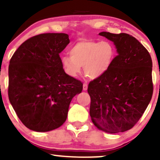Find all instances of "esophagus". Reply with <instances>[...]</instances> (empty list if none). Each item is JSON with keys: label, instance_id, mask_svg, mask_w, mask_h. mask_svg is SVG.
Here are the masks:
<instances>
[{"label": "esophagus", "instance_id": "esophagus-1", "mask_svg": "<svg viewBox=\"0 0 160 160\" xmlns=\"http://www.w3.org/2000/svg\"><path fill=\"white\" fill-rule=\"evenodd\" d=\"M88 84H85V83H84V84H83V90H84V91H86L87 90H88Z\"/></svg>", "mask_w": 160, "mask_h": 160}]
</instances>
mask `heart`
<instances>
[{"instance_id": "obj_1", "label": "heart", "mask_w": 160, "mask_h": 160, "mask_svg": "<svg viewBox=\"0 0 160 160\" xmlns=\"http://www.w3.org/2000/svg\"><path fill=\"white\" fill-rule=\"evenodd\" d=\"M70 54L60 57L62 67L67 75L77 77L84 66L86 75L91 78H98L110 69L115 58V48L108 40L99 42L82 39L72 45Z\"/></svg>"}]
</instances>
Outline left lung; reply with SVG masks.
Masks as SVG:
<instances>
[{
    "mask_svg": "<svg viewBox=\"0 0 160 160\" xmlns=\"http://www.w3.org/2000/svg\"><path fill=\"white\" fill-rule=\"evenodd\" d=\"M115 45L118 55L110 69L90 82V115L99 130L115 134L135 125L153 94L152 60L148 51L134 37L103 32Z\"/></svg>",
    "mask_w": 160,
    "mask_h": 160,
    "instance_id": "8db88e82",
    "label": "left lung"
}]
</instances>
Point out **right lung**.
<instances>
[{
  "label": "right lung",
  "mask_w": 160,
  "mask_h": 160,
  "mask_svg": "<svg viewBox=\"0 0 160 160\" xmlns=\"http://www.w3.org/2000/svg\"><path fill=\"white\" fill-rule=\"evenodd\" d=\"M70 43L64 33H45L20 45L9 66V99L29 129H56L67 119L70 103L83 84L64 71L59 53Z\"/></svg>",
  "instance_id": "1"
}]
</instances>
